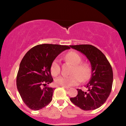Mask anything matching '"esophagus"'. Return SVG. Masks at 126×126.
I'll return each instance as SVG.
<instances>
[{"mask_svg": "<svg viewBox=\"0 0 126 126\" xmlns=\"http://www.w3.org/2000/svg\"><path fill=\"white\" fill-rule=\"evenodd\" d=\"M63 87L64 88V89H66V90H67V91H68V90H69V89H70V88H69V87H67V86H63Z\"/></svg>", "mask_w": 126, "mask_h": 126, "instance_id": "obj_1", "label": "esophagus"}]
</instances>
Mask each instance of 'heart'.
<instances>
[{
    "label": "heart",
    "mask_w": 126,
    "mask_h": 126,
    "mask_svg": "<svg viewBox=\"0 0 126 126\" xmlns=\"http://www.w3.org/2000/svg\"><path fill=\"white\" fill-rule=\"evenodd\" d=\"M66 61L73 65L71 75L69 76H60L55 80V83L58 86H70L79 84L80 80L85 81L90 77L91 67L90 64L86 62H81L82 57L75 51H70L65 56ZM51 75L57 76L60 73V66L57 59L52 62L51 65Z\"/></svg>",
    "instance_id": "obj_1"
}]
</instances>
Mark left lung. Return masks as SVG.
<instances>
[{
    "label": "left lung",
    "instance_id": "obj_1",
    "mask_svg": "<svg viewBox=\"0 0 126 126\" xmlns=\"http://www.w3.org/2000/svg\"><path fill=\"white\" fill-rule=\"evenodd\" d=\"M86 56L91 64V78L85 87L87 92L77 89L78 95L70 98L75 105L83 110H93L104 104L112 89L113 73L110 63L99 49L92 45L70 46Z\"/></svg>",
    "mask_w": 126,
    "mask_h": 126
}]
</instances>
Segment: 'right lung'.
<instances>
[{
	"label": "right lung",
	"mask_w": 126,
	"mask_h": 126,
	"mask_svg": "<svg viewBox=\"0 0 126 126\" xmlns=\"http://www.w3.org/2000/svg\"><path fill=\"white\" fill-rule=\"evenodd\" d=\"M67 46L39 44L26 53L19 65L16 86L22 99L32 110H39L51 102L54 88L46 86L53 81L50 68L52 62Z\"/></svg>",
	"instance_id": "right-lung-1"
}]
</instances>
